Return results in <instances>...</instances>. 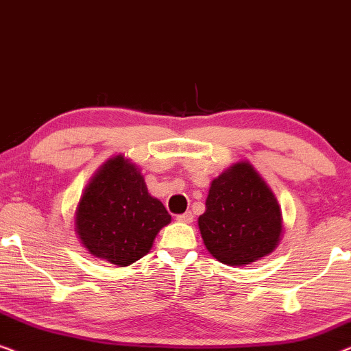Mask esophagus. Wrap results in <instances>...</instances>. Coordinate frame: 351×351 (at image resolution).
Listing matches in <instances>:
<instances>
[{"instance_id":"34e87169","label":"esophagus","mask_w":351,"mask_h":351,"mask_svg":"<svg viewBox=\"0 0 351 351\" xmlns=\"http://www.w3.org/2000/svg\"><path fill=\"white\" fill-rule=\"evenodd\" d=\"M176 221H180V223H184V224H191L192 221H194V216H192L191 211H186V213L178 215Z\"/></svg>"}]
</instances>
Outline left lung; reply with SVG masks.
<instances>
[{"label":"left lung","mask_w":351,"mask_h":351,"mask_svg":"<svg viewBox=\"0 0 351 351\" xmlns=\"http://www.w3.org/2000/svg\"><path fill=\"white\" fill-rule=\"evenodd\" d=\"M208 253L226 265H248L274 253L283 237L275 194L248 160L232 164L210 184L199 216Z\"/></svg>","instance_id":"1"}]
</instances>
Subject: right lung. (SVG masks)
Segmentation results:
<instances>
[{
  "label": "right lung",
  "instance_id": "1",
  "mask_svg": "<svg viewBox=\"0 0 351 351\" xmlns=\"http://www.w3.org/2000/svg\"><path fill=\"white\" fill-rule=\"evenodd\" d=\"M171 216L147 192L145 176L124 154L108 159L84 189L75 232L93 258L125 267L149 253Z\"/></svg>",
  "mask_w": 351,
  "mask_h": 351
}]
</instances>
